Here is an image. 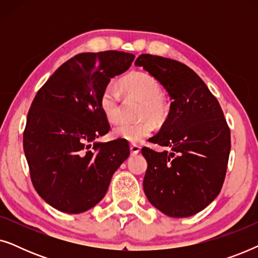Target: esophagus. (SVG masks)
<instances>
[{"label": "esophagus", "instance_id": "esophagus-1", "mask_svg": "<svg viewBox=\"0 0 258 258\" xmlns=\"http://www.w3.org/2000/svg\"><path fill=\"white\" fill-rule=\"evenodd\" d=\"M141 151V147L137 144H130V153L132 155H137Z\"/></svg>", "mask_w": 258, "mask_h": 258}]
</instances>
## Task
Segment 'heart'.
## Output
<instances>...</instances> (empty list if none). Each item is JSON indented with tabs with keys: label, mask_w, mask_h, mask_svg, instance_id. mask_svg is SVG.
<instances>
[{
	"label": "heart",
	"mask_w": 258,
	"mask_h": 258,
	"mask_svg": "<svg viewBox=\"0 0 258 258\" xmlns=\"http://www.w3.org/2000/svg\"><path fill=\"white\" fill-rule=\"evenodd\" d=\"M122 88L130 96H135L143 101L141 116L162 121L167 115V104L162 96V86L154 76L146 73H136L126 76L122 81ZM101 110L109 122H117L121 118L122 96L121 91L115 84H108L102 91L100 98ZM155 129L150 118L132 123L122 122L112 130L116 139L130 143H139L149 136Z\"/></svg>",
	"instance_id": "1"
}]
</instances>
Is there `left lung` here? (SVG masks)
Segmentation results:
<instances>
[{"instance_id":"1","label":"left lung","mask_w":258,"mask_h":258,"mask_svg":"<svg viewBox=\"0 0 258 258\" xmlns=\"http://www.w3.org/2000/svg\"><path fill=\"white\" fill-rule=\"evenodd\" d=\"M135 66L154 76L170 96V111L150 142L162 153L142 148L148 162L143 189L155 208L170 217H189L220 194L230 154V129L216 97L183 63L142 54Z\"/></svg>"}]
</instances>
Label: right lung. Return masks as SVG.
<instances>
[{"label":"right lung","mask_w":258,"mask_h":258,"mask_svg":"<svg viewBox=\"0 0 258 258\" xmlns=\"http://www.w3.org/2000/svg\"><path fill=\"white\" fill-rule=\"evenodd\" d=\"M134 58L117 50L74 56L31 103L23 134L30 178L38 195L62 213L81 214L96 206L129 156L126 141L95 139L110 129L100 107L102 91Z\"/></svg>","instance_id":"add662e5"}]
</instances>
